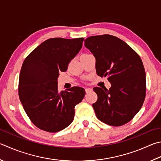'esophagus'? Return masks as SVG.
<instances>
[{"instance_id":"34e87169","label":"esophagus","mask_w":161,"mask_h":161,"mask_svg":"<svg viewBox=\"0 0 161 161\" xmlns=\"http://www.w3.org/2000/svg\"><path fill=\"white\" fill-rule=\"evenodd\" d=\"M91 91H92V88H89V87H87V88H85V92L86 93H89Z\"/></svg>"}]
</instances>
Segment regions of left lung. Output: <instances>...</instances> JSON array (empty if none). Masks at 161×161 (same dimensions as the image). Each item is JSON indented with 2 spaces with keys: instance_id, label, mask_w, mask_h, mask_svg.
<instances>
[{
  "instance_id": "obj_1",
  "label": "left lung",
  "mask_w": 161,
  "mask_h": 161,
  "mask_svg": "<svg viewBox=\"0 0 161 161\" xmlns=\"http://www.w3.org/2000/svg\"><path fill=\"white\" fill-rule=\"evenodd\" d=\"M84 46L96 58V71L111 84L94 87L98 100L92 105L99 120L111 126L129 122L144 103L147 84L139 55L119 38L109 34L86 38Z\"/></svg>"
}]
</instances>
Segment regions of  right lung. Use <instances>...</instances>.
I'll list each match as a JSON object with an SVG mask.
<instances>
[{"label": "right lung", "instance_id": "1", "mask_svg": "<svg viewBox=\"0 0 161 161\" xmlns=\"http://www.w3.org/2000/svg\"><path fill=\"white\" fill-rule=\"evenodd\" d=\"M84 38H52L32 51L23 62L18 93L23 108L40 130L58 132L72 123L75 107L85 95L79 86L59 92L58 77L82 47Z\"/></svg>", "mask_w": 161, "mask_h": 161}]
</instances>
